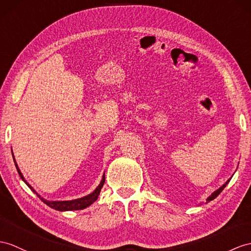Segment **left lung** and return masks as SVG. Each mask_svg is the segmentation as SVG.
<instances>
[{"mask_svg":"<svg viewBox=\"0 0 251 251\" xmlns=\"http://www.w3.org/2000/svg\"><path fill=\"white\" fill-rule=\"evenodd\" d=\"M230 180H231V178H230V179H229L227 182H226L223 186H221V187H219L218 189H216V191L214 192V193H212V194L210 195V196L206 198V202H209V201H212L213 199H215V198L218 196V195L223 192V189H224L226 186H227V184H228V183L230 182Z\"/></svg>","mask_w":251,"mask_h":251,"instance_id":"left-lung-1","label":"left lung"}]
</instances>
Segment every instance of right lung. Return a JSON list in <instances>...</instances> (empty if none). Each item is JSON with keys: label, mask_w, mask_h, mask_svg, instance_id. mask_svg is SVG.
I'll return each mask as SVG.
<instances>
[{"label": "right lung", "mask_w": 251, "mask_h": 251, "mask_svg": "<svg viewBox=\"0 0 251 251\" xmlns=\"http://www.w3.org/2000/svg\"><path fill=\"white\" fill-rule=\"evenodd\" d=\"M13 157H14V162H15V165H16V168H17V170H18V174H19V176H20V178L24 181V183H25V184L32 189V191L37 195V196L39 197V199L42 201V202L44 203H46L47 205H49L50 207H52V209H54V210H57V211H75V210H83V209H85V207H87V206H89L90 204H93L95 201L98 199V197H99V195H100V192H101V188H102V186H103V184H104V182H105V174H103V176H102V180H101V182H100V184L97 186V188L95 189V191L91 193V194H89V195H87V196H84V197H82V198H78V199H75V200H65V201H49V200H47V199H45V198H42L40 195H38L37 193L35 192V189L30 186L28 183H27V181L24 179V176H23V175L21 174V172H20V169H19V167H18V164L16 163V160H15V156H14V153H13Z\"/></svg>", "instance_id": "right-lung-1"}]
</instances>
